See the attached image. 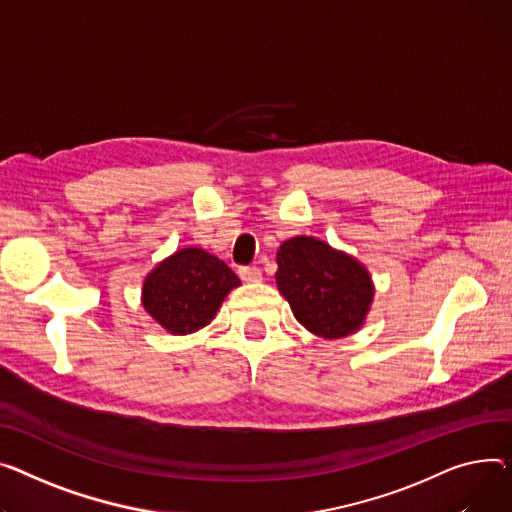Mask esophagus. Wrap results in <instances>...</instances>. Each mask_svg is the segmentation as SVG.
I'll use <instances>...</instances> for the list:
<instances>
[{
  "mask_svg": "<svg viewBox=\"0 0 512 512\" xmlns=\"http://www.w3.org/2000/svg\"><path fill=\"white\" fill-rule=\"evenodd\" d=\"M239 277L246 283H258L262 279V270L258 266H242L239 268Z\"/></svg>",
  "mask_w": 512,
  "mask_h": 512,
  "instance_id": "34e87169",
  "label": "esophagus"
}]
</instances>
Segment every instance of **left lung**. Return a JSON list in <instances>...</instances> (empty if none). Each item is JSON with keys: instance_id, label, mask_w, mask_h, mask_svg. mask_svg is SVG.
Wrapping results in <instances>:
<instances>
[{"instance_id": "left-lung-1", "label": "left lung", "mask_w": 512, "mask_h": 512, "mask_svg": "<svg viewBox=\"0 0 512 512\" xmlns=\"http://www.w3.org/2000/svg\"><path fill=\"white\" fill-rule=\"evenodd\" d=\"M277 285L310 333L339 339L362 326L372 304V279L351 256L314 237H291L277 252Z\"/></svg>"}]
</instances>
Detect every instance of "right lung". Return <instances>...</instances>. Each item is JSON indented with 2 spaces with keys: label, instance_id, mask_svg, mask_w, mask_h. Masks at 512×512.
I'll return each mask as SVG.
<instances>
[{
  "label": "right lung",
  "instance_id": "1",
  "mask_svg": "<svg viewBox=\"0 0 512 512\" xmlns=\"http://www.w3.org/2000/svg\"><path fill=\"white\" fill-rule=\"evenodd\" d=\"M237 285L239 277L223 260L200 248H184L146 277L142 304L171 335H188L215 318Z\"/></svg>",
  "mask_w": 512,
  "mask_h": 512
}]
</instances>
